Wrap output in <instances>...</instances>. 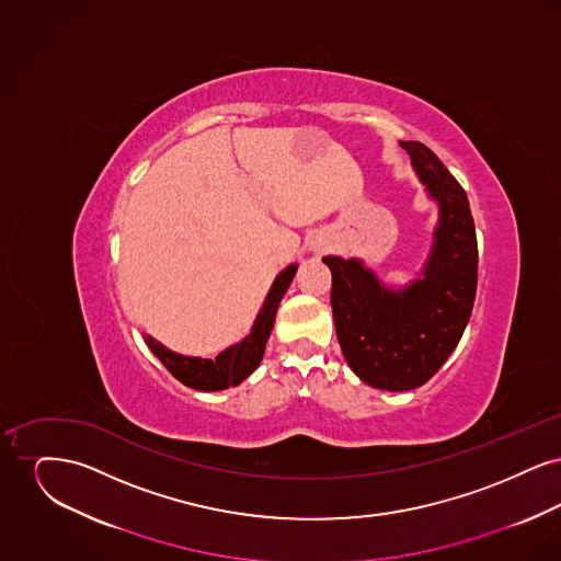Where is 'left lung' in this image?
I'll use <instances>...</instances> for the list:
<instances>
[{"mask_svg": "<svg viewBox=\"0 0 561 561\" xmlns=\"http://www.w3.org/2000/svg\"><path fill=\"white\" fill-rule=\"evenodd\" d=\"M400 145L439 206L421 279L393 290L359 259H321L332 271L330 305L348 368L387 391L416 389L444 366L478 290V238L465 188L423 142Z\"/></svg>", "mask_w": 561, "mask_h": 561, "instance_id": "left-lung-1", "label": "left lung"}]
</instances>
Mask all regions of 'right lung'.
<instances>
[{"label":"right lung","instance_id":"right-lung-1","mask_svg":"<svg viewBox=\"0 0 561 561\" xmlns=\"http://www.w3.org/2000/svg\"><path fill=\"white\" fill-rule=\"evenodd\" d=\"M296 268H298L296 265H290L275 277L267 298H265V305L254 321L250 334L241 343H236V345L225 348L222 353H218L216 357H206V359L204 357H187V355H181V353H174V351L163 347L160 341H156L151 336H145V341L153 351V355L168 368V373L191 389L222 391V389L236 387L243 378H248L259 368L265 347H267L268 334L275 323L277 307L293 282Z\"/></svg>","mask_w":561,"mask_h":561}]
</instances>
